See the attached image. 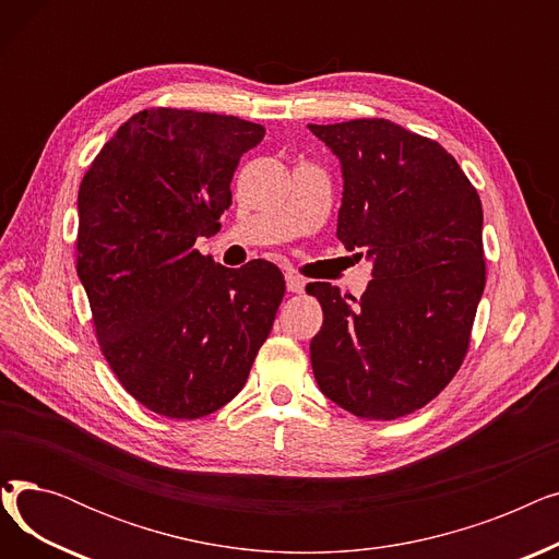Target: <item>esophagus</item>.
Listing matches in <instances>:
<instances>
[{
  "mask_svg": "<svg viewBox=\"0 0 559 559\" xmlns=\"http://www.w3.org/2000/svg\"><path fill=\"white\" fill-rule=\"evenodd\" d=\"M285 283H287V292H292V295H301L304 287H306V281L295 272L285 274Z\"/></svg>",
  "mask_w": 559,
  "mask_h": 559,
  "instance_id": "1",
  "label": "esophagus"
}]
</instances>
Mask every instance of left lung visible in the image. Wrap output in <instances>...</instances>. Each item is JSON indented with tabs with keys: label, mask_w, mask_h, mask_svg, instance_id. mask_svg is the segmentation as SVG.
<instances>
[{
	"label": "left lung",
	"mask_w": 559,
	"mask_h": 559,
	"mask_svg": "<svg viewBox=\"0 0 559 559\" xmlns=\"http://www.w3.org/2000/svg\"><path fill=\"white\" fill-rule=\"evenodd\" d=\"M342 163L337 240L373 260L365 295L310 283L319 390L360 419L413 415L468 350L485 289L483 203L442 144L380 117L308 124Z\"/></svg>",
	"instance_id": "obj_1"
}]
</instances>
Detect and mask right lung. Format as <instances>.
<instances>
[{"instance_id":"right-lung-1","label":"right lung","mask_w":559,"mask_h":559,"mask_svg":"<svg viewBox=\"0 0 559 559\" xmlns=\"http://www.w3.org/2000/svg\"><path fill=\"white\" fill-rule=\"evenodd\" d=\"M264 127L235 115L146 108L115 131L79 188L76 272L120 385L167 419L238 396L285 295L281 270L194 249L219 230L240 156Z\"/></svg>"}]
</instances>
